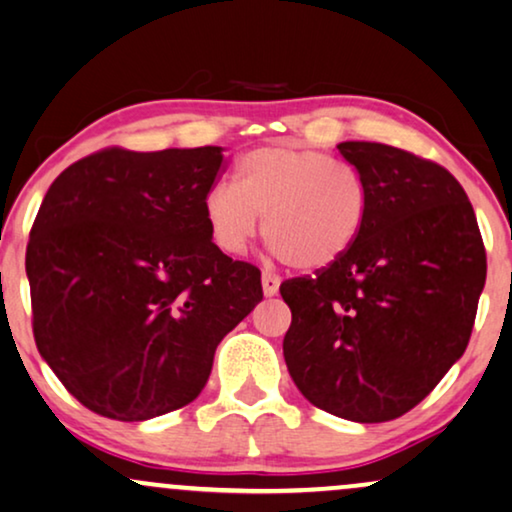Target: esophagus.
<instances>
[{
  "label": "esophagus",
  "instance_id": "34e87169",
  "mask_svg": "<svg viewBox=\"0 0 512 512\" xmlns=\"http://www.w3.org/2000/svg\"><path fill=\"white\" fill-rule=\"evenodd\" d=\"M278 288H281V278L274 276V274H262V290H264V297H274Z\"/></svg>",
  "mask_w": 512,
  "mask_h": 512
}]
</instances>
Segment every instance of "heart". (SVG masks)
<instances>
[{
    "mask_svg": "<svg viewBox=\"0 0 512 512\" xmlns=\"http://www.w3.org/2000/svg\"><path fill=\"white\" fill-rule=\"evenodd\" d=\"M370 196L358 170L330 156L269 145L238 161L234 185H215L203 199L213 243L241 255L264 220V238L297 271L337 264L363 234Z\"/></svg>",
    "mask_w": 512,
    "mask_h": 512,
    "instance_id": "heart-1",
    "label": "heart"
}]
</instances>
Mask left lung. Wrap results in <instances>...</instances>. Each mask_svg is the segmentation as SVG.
<instances>
[{"mask_svg":"<svg viewBox=\"0 0 512 512\" xmlns=\"http://www.w3.org/2000/svg\"><path fill=\"white\" fill-rule=\"evenodd\" d=\"M370 215L332 267L285 281L283 356L311 405L381 424L403 417L466 351L485 245L466 192L438 163L381 142H339Z\"/></svg>","mask_w":512,"mask_h":512,"instance_id":"8db88e82","label":"left lung"}]
</instances>
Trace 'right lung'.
Returning a JSON list of instances; mask_svg holds the SVG:
<instances>
[{
	"label": "right lung",
	"mask_w": 512,
	"mask_h": 512,
	"mask_svg": "<svg viewBox=\"0 0 512 512\" xmlns=\"http://www.w3.org/2000/svg\"><path fill=\"white\" fill-rule=\"evenodd\" d=\"M222 159V147H112L44 196L25 255L34 342L100 417L192 403L217 344L262 302L260 269L224 255L203 217Z\"/></svg>",
	"instance_id": "add662e5"
}]
</instances>
